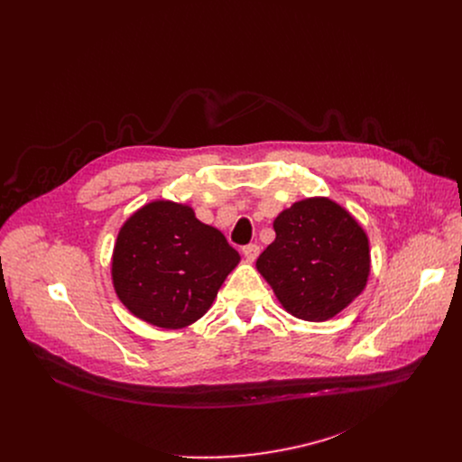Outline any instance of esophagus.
Masks as SVG:
<instances>
[{"label":"esophagus","instance_id":"34e87169","mask_svg":"<svg viewBox=\"0 0 462 462\" xmlns=\"http://www.w3.org/2000/svg\"><path fill=\"white\" fill-rule=\"evenodd\" d=\"M243 255L248 259V261H254L257 255H259V246L255 243H250L246 246H243Z\"/></svg>","mask_w":462,"mask_h":462}]
</instances>
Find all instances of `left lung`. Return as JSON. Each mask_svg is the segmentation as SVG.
I'll list each match as a JSON object with an SVG mask.
<instances>
[{
    "instance_id": "1",
    "label": "left lung",
    "mask_w": 462,
    "mask_h": 462,
    "mask_svg": "<svg viewBox=\"0 0 462 462\" xmlns=\"http://www.w3.org/2000/svg\"><path fill=\"white\" fill-rule=\"evenodd\" d=\"M274 230L255 267L292 316L328 319L364 291L367 236L340 205L325 197L298 201L276 217Z\"/></svg>"
}]
</instances>
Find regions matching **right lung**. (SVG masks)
<instances>
[{
  "label": "right lung",
  "mask_w": 462,
  "mask_h": 462,
  "mask_svg": "<svg viewBox=\"0 0 462 462\" xmlns=\"http://www.w3.org/2000/svg\"><path fill=\"white\" fill-rule=\"evenodd\" d=\"M237 263V250L189 207L155 201L120 228L111 274L116 296L137 318L180 328L210 309Z\"/></svg>",
  "instance_id": "add662e5"
}]
</instances>
